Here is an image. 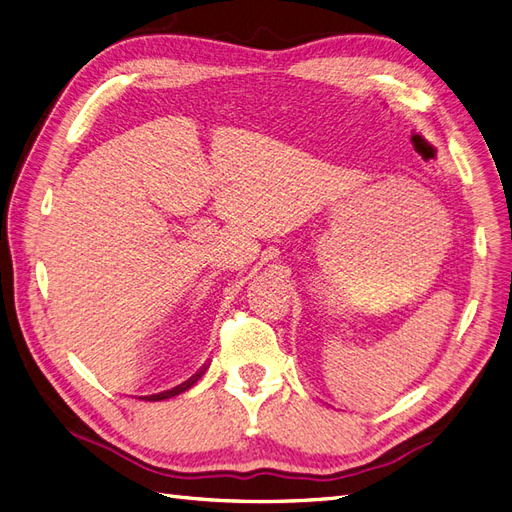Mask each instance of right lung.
Segmentation results:
<instances>
[{
  "mask_svg": "<svg viewBox=\"0 0 512 512\" xmlns=\"http://www.w3.org/2000/svg\"><path fill=\"white\" fill-rule=\"evenodd\" d=\"M206 366H209V364H204L198 372H196V375H193V377H189L185 383H181V385H176V388H172V390H168V392H159V394H150V396H142L144 400H150V403H155V400H163V398H172V396H178V394H183L185 390H189L191 388V385L193 383H196L202 375H204V370H206Z\"/></svg>",
  "mask_w": 512,
  "mask_h": 512,
  "instance_id": "add662e5",
  "label": "right lung"
}]
</instances>
